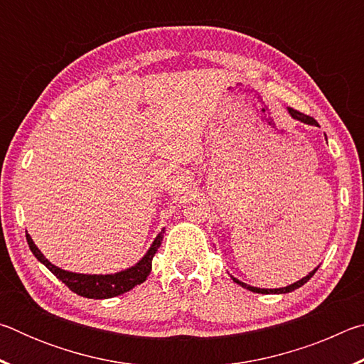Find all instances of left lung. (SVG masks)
I'll return each instance as SVG.
<instances>
[{
	"label": "left lung",
	"instance_id": "left-lung-1",
	"mask_svg": "<svg viewBox=\"0 0 364 364\" xmlns=\"http://www.w3.org/2000/svg\"><path fill=\"white\" fill-rule=\"evenodd\" d=\"M289 114L292 115V119L299 120V122H301V123H306V125H316V127H318V122H316L315 119H313V117H308V115H305V114H301V112H299V110H294V109L289 107ZM318 268H319V267H316L315 269L310 271V273H308V274L305 276V278L299 279L297 282H294V284H291V286H286V287H279V289H260V287H254V286L245 284V282L239 281L237 278H234V276H231V278H232V281H234V282H236V284L242 286L244 289H247V291H252V292H255V294H287V292H292V291H295V289L301 287V286L305 284V282L310 281V278H311L313 274L316 273Z\"/></svg>",
	"mask_w": 364,
	"mask_h": 364
}]
</instances>
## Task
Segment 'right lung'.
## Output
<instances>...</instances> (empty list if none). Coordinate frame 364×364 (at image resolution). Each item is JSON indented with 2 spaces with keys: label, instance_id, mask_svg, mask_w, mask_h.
Instances as JSON below:
<instances>
[{
  "label": "right lung",
  "instance_id": "1",
  "mask_svg": "<svg viewBox=\"0 0 364 364\" xmlns=\"http://www.w3.org/2000/svg\"><path fill=\"white\" fill-rule=\"evenodd\" d=\"M164 231L165 230L157 234V237L154 239L149 250L146 252V255L141 258L136 264H133V267L114 274H83L72 273V271L59 268L41 254L40 249L36 247L33 239L30 237V234L27 231L26 236L28 247L32 250V254L38 258V262L45 264V267L51 271L58 279L63 281L72 292L82 295V297L86 299H112L117 297V295L132 291L134 286H138L147 279V276H149L152 269V258L156 255L160 244H162Z\"/></svg>",
  "mask_w": 364,
  "mask_h": 364
}]
</instances>
